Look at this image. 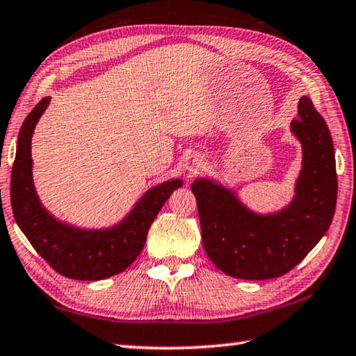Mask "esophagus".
<instances>
[{
    "instance_id": "esophagus-1",
    "label": "esophagus",
    "mask_w": 356,
    "mask_h": 356,
    "mask_svg": "<svg viewBox=\"0 0 356 356\" xmlns=\"http://www.w3.org/2000/svg\"><path fill=\"white\" fill-rule=\"evenodd\" d=\"M202 165H204V160L199 154H194L190 157V162H188V172L190 174H196Z\"/></svg>"
}]
</instances>
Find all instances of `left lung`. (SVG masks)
Here are the masks:
<instances>
[{"label": "left lung", "mask_w": 356, "mask_h": 356, "mask_svg": "<svg viewBox=\"0 0 356 356\" xmlns=\"http://www.w3.org/2000/svg\"><path fill=\"white\" fill-rule=\"evenodd\" d=\"M298 114L290 129L302 145V168L295 196L282 210L254 213L213 179L191 185L205 253L228 276L262 281L289 273L332 224L338 179L330 131L309 97L299 99Z\"/></svg>", "instance_id": "1"}]
</instances>
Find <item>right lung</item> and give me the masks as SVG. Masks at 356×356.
<instances>
[{
  "instance_id": "right-lung-1",
  "label": "right lung",
  "mask_w": 356,
  "mask_h": 356,
  "mask_svg": "<svg viewBox=\"0 0 356 356\" xmlns=\"http://www.w3.org/2000/svg\"><path fill=\"white\" fill-rule=\"evenodd\" d=\"M49 102L51 97H44L19 129L10 180L13 218L32 247L60 275L79 281L106 280L137 259L156 216L184 182L172 179L149 188L129 214L109 228L85 229L55 219L35 191L31 157L33 129Z\"/></svg>"
}]
</instances>
